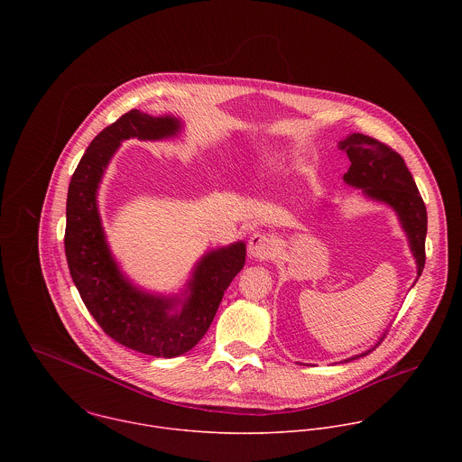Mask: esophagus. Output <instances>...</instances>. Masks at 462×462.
<instances>
[{
    "label": "esophagus",
    "instance_id": "1",
    "mask_svg": "<svg viewBox=\"0 0 462 462\" xmlns=\"http://www.w3.org/2000/svg\"><path fill=\"white\" fill-rule=\"evenodd\" d=\"M273 251H275V242L268 233L258 231L251 236V240H249V256L251 258L266 260L273 254Z\"/></svg>",
    "mask_w": 462,
    "mask_h": 462
}]
</instances>
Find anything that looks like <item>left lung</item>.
<instances>
[{"mask_svg": "<svg viewBox=\"0 0 462 462\" xmlns=\"http://www.w3.org/2000/svg\"><path fill=\"white\" fill-rule=\"evenodd\" d=\"M339 147L346 151L350 160V169L343 176L345 181L363 189L368 198L384 200L395 208L409 236L411 251L418 263V275H421L425 266L427 208L403 158L388 143L363 133L350 134Z\"/></svg>", "mask_w": 462, "mask_h": 462, "instance_id": "1", "label": "left lung"}]
</instances>
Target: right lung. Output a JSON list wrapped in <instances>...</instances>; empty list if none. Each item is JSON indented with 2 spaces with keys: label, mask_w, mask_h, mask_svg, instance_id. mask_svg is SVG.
I'll list each match as a JSON object with an SVG mask.
<instances>
[{
  "label": "right lung",
  "mask_w": 462,
  "mask_h": 462,
  "mask_svg": "<svg viewBox=\"0 0 462 462\" xmlns=\"http://www.w3.org/2000/svg\"><path fill=\"white\" fill-rule=\"evenodd\" d=\"M180 123L130 110L99 133L81 156L67 192V264L79 297L99 328L117 343L154 357H176L194 348L209 329L224 291L245 264V245L235 244L204 256L194 272L183 311L171 315L174 299L142 293L114 262L101 227L96 192L121 140L172 136Z\"/></svg>",
  "instance_id": "obj_1"
}]
</instances>
